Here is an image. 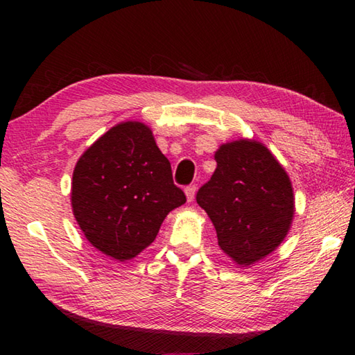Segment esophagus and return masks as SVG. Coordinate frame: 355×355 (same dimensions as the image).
Returning <instances> with one entry per match:
<instances>
[{
	"mask_svg": "<svg viewBox=\"0 0 355 355\" xmlns=\"http://www.w3.org/2000/svg\"><path fill=\"white\" fill-rule=\"evenodd\" d=\"M184 192H186V199H188V202L194 200V196H196V184H189L188 188L184 189Z\"/></svg>",
	"mask_w": 355,
	"mask_h": 355,
	"instance_id": "obj_1",
	"label": "esophagus"
}]
</instances>
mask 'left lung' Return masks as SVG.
<instances>
[{
    "instance_id": "obj_1",
    "label": "left lung",
    "mask_w": 355,
    "mask_h": 355,
    "mask_svg": "<svg viewBox=\"0 0 355 355\" xmlns=\"http://www.w3.org/2000/svg\"><path fill=\"white\" fill-rule=\"evenodd\" d=\"M211 178L196 200L211 219L219 248L239 266L266 257L290 230L291 182L272 153L257 141L224 144Z\"/></svg>"
}]
</instances>
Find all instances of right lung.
Masks as SVG:
<instances>
[{
	"label": "right lung",
	"mask_w": 355,
	"mask_h": 355,
	"mask_svg": "<svg viewBox=\"0 0 355 355\" xmlns=\"http://www.w3.org/2000/svg\"><path fill=\"white\" fill-rule=\"evenodd\" d=\"M186 202L152 130L139 122L112 127L78 159L71 207L87 241L119 261L155 241L169 211Z\"/></svg>",
	"instance_id": "right-lung-1"
}]
</instances>
